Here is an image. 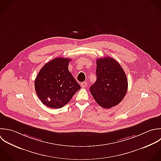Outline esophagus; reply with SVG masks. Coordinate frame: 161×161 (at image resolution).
Returning <instances> with one entry per match:
<instances>
[{"instance_id":"esophagus-1","label":"esophagus","mask_w":161,"mask_h":161,"mask_svg":"<svg viewBox=\"0 0 161 161\" xmlns=\"http://www.w3.org/2000/svg\"><path fill=\"white\" fill-rule=\"evenodd\" d=\"M87 82L86 81H84V82H82L81 83V86L83 87V88H85V87H86V86H87Z\"/></svg>"}]
</instances>
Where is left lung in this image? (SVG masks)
Returning a JSON list of instances; mask_svg holds the SVG:
<instances>
[{
  "mask_svg": "<svg viewBox=\"0 0 161 161\" xmlns=\"http://www.w3.org/2000/svg\"><path fill=\"white\" fill-rule=\"evenodd\" d=\"M97 80L90 88L96 102L104 108L120 103L126 95L128 81L125 71L114 58L97 59Z\"/></svg>",
  "mask_w": 161,
  "mask_h": 161,
  "instance_id": "obj_1",
  "label": "left lung"
}]
</instances>
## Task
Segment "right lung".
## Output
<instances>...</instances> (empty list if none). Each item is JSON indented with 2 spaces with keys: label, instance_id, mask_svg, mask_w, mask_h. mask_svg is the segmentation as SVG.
Listing matches in <instances>:
<instances>
[{
  "label": "right lung",
  "instance_id": "right-lung-1",
  "mask_svg": "<svg viewBox=\"0 0 161 161\" xmlns=\"http://www.w3.org/2000/svg\"><path fill=\"white\" fill-rule=\"evenodd\" d=\"M70 61L54 58L45 64L36 76V92L42 103L49 108H62L81 88L68 70Z\"/></svg>",
  "mask_w": 161,
  "mask_h": 161
}]
</instances>
